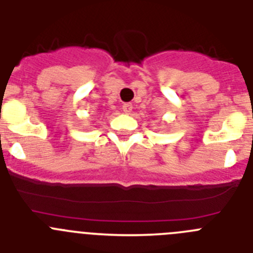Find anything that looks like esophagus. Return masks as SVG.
Wrapping results in <instances>:
<instances>
[{
    "label": "esophagus",
    "mask_w": 253,
    "mask_h": 253,
    "mask_svg": "<svg viewBox=\"0 0 253 253\" xmlns=\"http://www.w3.org/2000/svg\"><path fill=\"white\" fill-rule=\"evenodd\" d=\"M122 110L125 113H131L132 112V104L131 103H124L122 106Z\"/></svg>",
    "instance_id": "1"
}]
</instances>
